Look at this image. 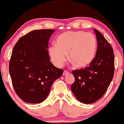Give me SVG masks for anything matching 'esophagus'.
Listing matches in <instances>:
<instances>
[{
  "label": "esophagus",
  "mask_w": 124,
  "mask_h": 124,
  "mask_svg": "<svg viewBox=\"0 0 124 124\" xmlns=\"http://www.w3.org/2000/svg\"><path fill=\"white\" fill-rule=\"evenodd\" d=\"M69 73V72L68 71H66V70H64L63 72V75H68V74Z\"/></svg>",
  "instance_id": "esophagus-1"
}]
</instances>
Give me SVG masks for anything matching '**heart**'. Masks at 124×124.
Instances as JSON below:
<instances>
[{
  "label": "heart",
  "instance_id": "heart-1",
  "mask_svg": "<svg viewBox=\"0 0 124 124\" xmlns=\"http://www.w3.org/2000/svg\"><path fill=\"white\" fill-rule=\"evenodd\" d=\"M97 40L91 33L69 31L58 36L56 44L51 45L49 53L51 59L57 67H62L69 58L76 67H84L94 58Z\"/></svg>",
  "mask_w": 124,
  "mask_h": 124
}]
</instances>
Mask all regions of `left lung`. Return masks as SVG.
Segmentation results:
<instances>
[{"mask_svg":"<svg viewBox=\"0 0 124 124\" xmlns=\"http://www.w3.org/2000/svg\"><path fill=\"white\" fill-rule=\"evenodd\" d=\"M94 30L98 46L95 57L88 67L72 71L75 81L71 90L76 99L84 104L94 103L102 97L114 75L113 48L100 31Z\"/></svg>","mask_w":124,"mask_h":124,"instance_id":"8db88e82","label":"left lung"}]
</instances>
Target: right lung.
<instances>
[{
  "label": "right lung",
  "mask_w": 124,
  "mask_h": 124,
  "mask_svg": "<svg viewBox=\"0 0 124 124\" xmlns=\"http://www.w3.org/2000/svg\"><path fill=\"white\" fill-rule=\"evenodd\" d=\"M51 29L35 30L15 45L9 62V73L18 96L29 103L46 99L54 81L63 73L50 62L48 49Z\"/></svg>",
  "instance_id": "add662e5"
}]
</instances>
